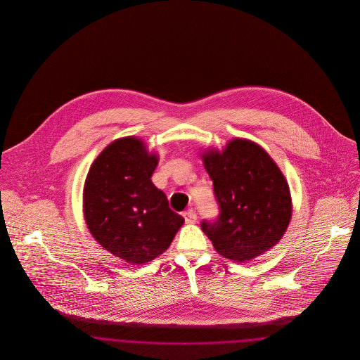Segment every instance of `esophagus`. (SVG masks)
Listing matches in <instances>:
<instances>
[{
    "mask_svg": "<svg viewBox=\"0 0 360 360\" xmlns=\"http://www.w3.org/2000/svg\"><path fill=\"white\" fill-rule=\"evenodd\" d=\"M184 217H185V221L186 224H194L197 221V214L194 210H188L184 213Z\"/></svg>",
    "mask_w": 360,
    "mask_h": 360,
    "instance_id": "1",
    "label": "esophagus"
}]
</instances>
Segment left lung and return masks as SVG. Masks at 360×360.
Wrapping results in <instances>:
<instances>
[{
  "instance_id": "left-lung-1",
  "label": "left lung",
  "mask_w": 360,
  "mask_h": 360,
  "mask_svg": "<svg viewBox=\"0 0 360 360\" xmlns=\"http://www.w3.org/2000/svg\"><path fill=\"white\" fill-rule=\"evenodd\" d=\"M220 213L201 228L223 257L247 262L269 251L285 235L291 219L289 185L260 146L233 139L223 153L202 155Z\"/></svg>"
}]
</instances>
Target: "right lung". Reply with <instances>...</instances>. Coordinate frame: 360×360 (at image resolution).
I'll list each match as a JSON object with an SVG mask.
<instances>
[{"instance_id": "obj_1", "label": "right lung", "mask_w": 360, "mask_h": 360, "mask_svg": "<svg viewBox=\"0 0 360 360\" xmlns=\"http://www.w3.org/2000/svg\"><path fill=\"white\" fill-rule=\"evenodd\" d=\"M158 156L137 137L117 139L93 162L84 188L86 224L106 251L143 264L163 254L184 217L151 182Z\"/></svg>"}]
</instances>
